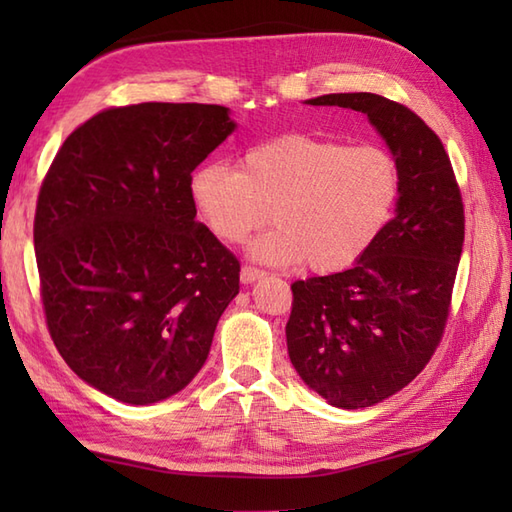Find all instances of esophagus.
<instances>
[{"mask_svg":"<svg viewBox=\"0 0 512 512\" xmlns=\"http://www.w3.org/2000/svg\"><path fill=\"white\" fill-rule=\"evenodd\" d=\"M264 277V270H259L255 266H244L242 273H239V279H242V284H253V281L262 279Z\"/></svg>","mask_w":512,"mask_h":512,"instance_id":"esophagus-1","label":"esophagus"}]
</instances>
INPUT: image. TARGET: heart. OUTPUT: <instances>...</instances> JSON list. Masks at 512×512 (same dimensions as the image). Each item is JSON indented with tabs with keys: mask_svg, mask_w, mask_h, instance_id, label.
Wrapping results in <instances>:
<instances>
[{
	"mask_svg": "<svg viewBox=\"0 0 512 512\" xmlns=\"http://www.w3.org/2000/svg\"><path fill=\"white\" fill-rule=\"evenodd\" d=\"M402 169L389 149L347 145L310 134H281L248 147L242 169L224 160L193 171L189 193L209 231L239 244L275 228L250 253L270 266L308 262L339 273L361 262L383 235L400 200Z\"/></svg>",
	"mask_w": 512,
	"mask_h": 512,
	"instance_id": "heart-1",
	"label": "heart"
}]
</instances>
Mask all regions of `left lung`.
I'll return each mask as SVG.
<instances>
[{"label":"left lung","mask_w":512,"mask_h":512,"mask_svg":"<svg viewBox=\"0 0 512 512\" xmlns=\"http://www.w3.org/2000/svg\"><path fill=\"white\" fill-rule=\"evenodd\" d=\"M308 103L367 114L402 169L396 215L361 262L290 286L286 341L303 383L334 407H372L409 385L442 341L464 244L462 193L442 140L409 107L369 92Z\"/></svg>","instance_id":"1"}]
</instances>
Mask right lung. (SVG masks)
Here are the masks:
<instances>
[{
	"instance_id": "obj_1",
	"label": "right lung",
	"mask_w": 512,
	"mask_h": 512,
	"mask_svg": "<svg viewBox=\"0 0 512 512\" xmlns=\"http://www.w3.org/2000/svg\"><path fill=\"white\" fill-rule=\"evenodd\" d=\"M235 129L228 107H110L43 178L35 255L48 332L85 383L151 405L200 372L239 262L195 220L191 171Z\"/></svg>"
}]
</instances>
